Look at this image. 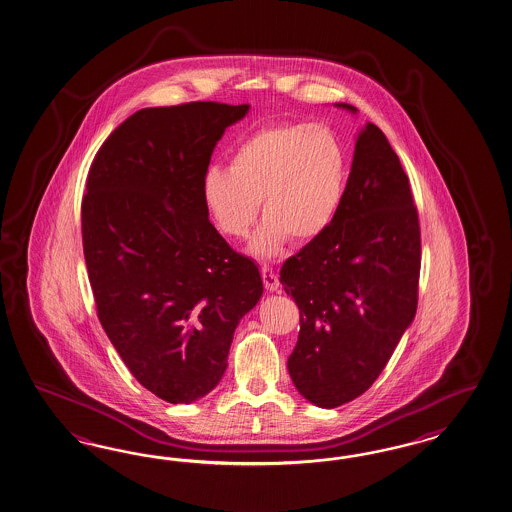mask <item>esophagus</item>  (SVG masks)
<instances>
[{"label": "esophagus", "mask_w": 512, "mask_h": 512, "mask_svg": "<svg viewBox=\"0 0 512 512\" xmlns=\"http://www.w3.org/2000/svg\"><path fill=\"white\" fill-rule=\"evenodd\" d=\"M261 274H263L264 287H266V291L276 292L277 289L281 287L279 277H277L276 272H274L272 268H266V266H264L263 270H261Z\"/></svg>", "instance_id": "1"}]
</instances>
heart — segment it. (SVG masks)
<instances>
[{"label":"heart","mask_w":512,"mask_h":512,"mask_svg":"<svg viewBox=\"0 0 512 512\" xmlns=\"http://www.w3.org/2000/svg\"><path fill=\"white\" fill-rule=\"evenodd\" d=\"M345 141L330 126L270 123L231 152L229 167H208L201 199L221 235L242 238L264 220L249 251L263 259L326 235L343 207L348 182Z\"/></svg>","instance_id":"heart-1"}]
</instances>
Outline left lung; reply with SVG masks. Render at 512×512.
Segmentation results:
<instances>
[{"mask_svg": "<svg viewBox=\"0 0 512 512\" xmlns=\"http://www.w3.org/2000/svg\"><path fill=\"white\" fill-rule=\"evenodd\" d=\"M335 106L358 113L350 104ZM419 268L410 182L384 132L367 123L330 231L287 259L279 274L300 309L287 365L304 399L335 408L373 386L414 322Z\"/></svg>", "mask_w": 512, "mask_h": 512, "instance_id": "1", "label": "left lung"}]
</instances>
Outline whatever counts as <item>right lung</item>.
I'll list each match as a JSON object with an SVG mask.
<instances>
[{
	"mask_svg": "<svg viewBox=\"0 0 512 512\" xmlns=\"http://www.w3.org/2000/svg\"><path fill=\"white\" fill-rule=\"evenodd\" d=\"M249 104L145 108L97 152L82 201L98 320L141 386L190 404L220 384L240 318L263 296L257 264L208 221L201 180Z\"/></svg>",
	"mask_w": 512,
	"mask_h": 512,
	"instance_id": "right-lung-1",
	"label": "right lung"
}]
</instances>
